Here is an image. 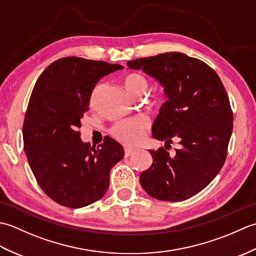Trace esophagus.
<instances>
[{
  "mask_svg": "<svg viewBox=\"0 0 256 256\" xmlns=\"http://www.w3.org/2000/svg\"><path fill=\"white\" fill-rule=\"evenodd\" d=\"M134 153H135V150H134V148H124V155H125V157L131 156V155H133Z\"/></svg>",
  "mask_w": 256,
  "mask_h": 256,
  "instance_id": "obj_1",
  "label": "esophagus"
}]
</instances>
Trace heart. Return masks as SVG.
Wrapping results in <instances>:
<instances>
[{
    "label": "heart",
    "mask_w": 256,
    "mask_h": 256,
    "mask_svg": "<svg viewBox=\"0 0 256 256\" xmlns=\"http://www.w3.org/2000/svg\"><path fill=\"white\" fill-rule=\"evenodd\" d=\"M125 89L134 98L143 96L148 88V82L143 74L136 72L128 74L124 77ZM150 124L145 118H135L118 123L111 128V135L118 142L125 145H136L142 140L143 134L148 128Z\"/></svg>",
    "instance_id": "b5f03b06"
}]
</instances>
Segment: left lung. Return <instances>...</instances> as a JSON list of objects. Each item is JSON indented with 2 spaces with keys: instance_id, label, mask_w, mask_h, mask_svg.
Segmentation results:
<instances>
[{
  "instance_id": "1",
  "label": "left lung",
  "mask_w": 256,
  "mask_h": 256,
  "mask_svg": "<svg viewBox=\"0 0 256 256\" xmlns=\"http://www.w3.org/2000/svg\"><path fill=\"white\" fill-rule=\"evenodd\" d=\"M128 67L154 78L167 101L153 125V138L180 144L170 157L164 148L150 150L153 164L140 176L150 197L182 201L214 180L224 164L233 128V114L219 76L197 58L166 52L138 58Z\"/></svg>"
}]
</instances>
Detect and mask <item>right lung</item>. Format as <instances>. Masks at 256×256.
Wrapping results in <instances>:
<instances>
[{"label": "right lung", "mask_w": 256, "mask_h": 256, "mask_svg": "<svg viewBox=\"0 0 256 256\" xmlns=\"http://www.w3.org/2000/svg\"><path fill=\"white\" fill-rule=\"evenodd\" d=\"M121 64L64 57L36 81L23 125L24 150L36 180L48 197L68 208L101 199L110 170L124 156L122 145L106 136L99 148L80 138L81 118L92 91Z\"/></svg>", "instance_id": "add662e5"}]
</instances>
